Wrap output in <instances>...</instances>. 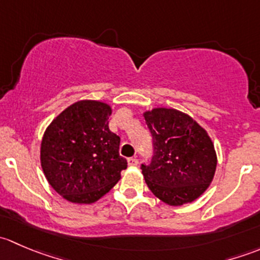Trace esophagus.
<instances>
[{
	"mask_svg": "<svg viewBox=\"0 0 260 260\" xmlns=\"http://www.w3.org/2000/svg\"><path fill=\"white\" fill-rule=\"evenodd\" d=\"M127 162L129 166H138V159L135 158V157H129V158L127 159Z\"/></svg>",
	"mask_w": 260,
	"mask_h": 260,
	"instance_id": "1",
	"label": "esophagus"
}]
</instances>
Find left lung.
Here are the masks:
<instances>
[{"label": "left lung", "instance_id": "8db88e82", "mask_svg": "<svg viewBox=\"0 0 260 260\" xmlns=\"http://www.w3.org/2000/svg\"><path fill=\"white\" fill-rule=\"evenodd\" d=\"M153 141V156L142 165L147 186L171 206L192 203L214 179L216 152L208 132L186 113L154 108L143 113Z\"/></svg>", "mask_w": 260, "mask_h": 260}]
</instances>
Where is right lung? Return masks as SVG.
<instances>
[{
	"label": "right lung",
	"mask_w": 260,
	"mask_h": 260,
	"mask_svg": "<svg viewBox=\"0 0 260 260\" xmlns=\"http://www.w3.org/2000/svg\"><path fill=\"white\" fill-rule=\"evenodd\" d=\"M112 108L79 101L57 115L44 133L40 159L46 180L70 203L91 204L108 192L127 169L120 138L108 127Z\"/></svg>",
	"instance_id": "obj_1"
}]
</instances>
